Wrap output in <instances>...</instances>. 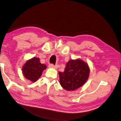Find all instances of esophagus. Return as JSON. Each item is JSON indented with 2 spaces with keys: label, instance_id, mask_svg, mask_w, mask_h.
Wrapping results in <instances>:
<instances>
[{
  "label": "esophagus",
  "instance_id": "obj_1",
  "mask_svg": "<svg viewBox=\"0 0 121 121\" xmlns=\"http://www.w3.org/2000/svg\"><path fill=\"white\" fill-rule=\"evenodd\" d=\"M48 67L49 68H53V69H57V68H58V65H54L53 64H49Z\"/></svg>",
  "mask_w": 121,
  "mask_h": 121
}]
</instances>
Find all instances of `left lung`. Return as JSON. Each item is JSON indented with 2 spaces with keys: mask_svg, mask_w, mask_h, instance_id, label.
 <instances>
[{
  "mask_svg": "<svg viewBox=\"0 0 121 121\" xmlns=\"http://www.w3.org/2000/svg\"><path fill=\"white\" fill-rule=\"evenodd\" d=\"M60 84L67 91H75L82 87L88 79L90 67L80 59L70 60L66 63L64 72L59 73Z\"/></svg>",
  "mask_w": 121,
  "mask_h": 121,
  "instance_id": "8db88e82",
  "label": "left lung"
}]
</instances>
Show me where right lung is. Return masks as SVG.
I'll return each instance as SVG.
<instances>
[{
  "label": "right lung",
  "mask_w": 121,
  "mask_h": 121,
  "mask_svg": "<svg viewBox=\"0 0 121 121\" xmlns=\"http://www.w3.org/2000/svg\"><path fill=\"white\" fill-rule=\"evenodd\" d=\"M46 68V65L40 63L39 58L34 57L28 60L25 63L22 68V71L26 79L32 82H35Z\"/></svg>",
  "instance_id": "1"
}]
</instances>
